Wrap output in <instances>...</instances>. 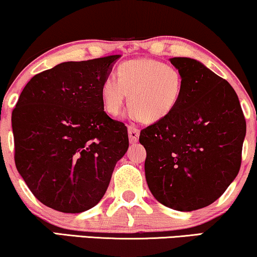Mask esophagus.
Here are the masks:
<instances>
[{
  "label": "esophagus",
  "mask_w": 257,
  "mask_h": 257,
  "mask_svg": "<svg viewBox=\"0 0 257 257\" xmlns=\"http://www.w3.org/2000/svg\"><path fill=\"white\" fill-rule=\"evenodd\" d=\"M128 133H129V140H131L132 144H135L138 142L139 136H140V131L136 128L135 125H128Z\"/></svg>",
  "instance_id": "1"
}]
</instances>
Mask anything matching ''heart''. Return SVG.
Masks as SVG:
<instances>
[{"label":"heart","instance_id":"heart-1","mask_svg":"<svg viewBox=\"0 0 257 257\" xmlns=\"http://www.w3.org/2000/svg\"><path fill=\"white\" fill-rule=\"evenodd\" d=\"M184 85V76L178 67L145 58L122 63L117 77L108 74L100 86V97L105 111L117 116L129 93L132 117L155 123L177 108Z\"/></svg>","mask_w":257,"mask_h":257}]
</instances>
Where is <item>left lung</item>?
I'll return each mask as SVG.
<instances>
[{
	"mask_svg": "<svg viewBox=\"0 0 257 257\" xmlns=\"http://www.w3.org/2000/svg\"><path fill=\"white\" fill-rule=\"evenodd\" d=\"M170 61L184 76L183 96L166 118L142 129L139 141L153 196L188 212L218 199L238 174L246 124L225 79L191 58Z\"/></svg>",
	"mask_w": 257,
	"mask_h": 257,
	"instance_id": "8db88e82",
	"label": "left lung"
}]
</instances>
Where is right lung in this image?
<instances>
[{
    "label": "right lung",
    "instance_id": "1",
    "mask_svg": "<svg viewBox=\"0 0 257 257\" xmlns=\"http://www.w3.org/2000/svg\"><path fill=\"white\" fill-rule=\"evenodd\" d=\"M119 56L67 61L32 78L12 113L14 160L44 205L79 213L99 203L129 147L104 111L100 86Z\"/></svg>",
    "mask_w": 257,
    "mask_h": 257
}]
</instances>
